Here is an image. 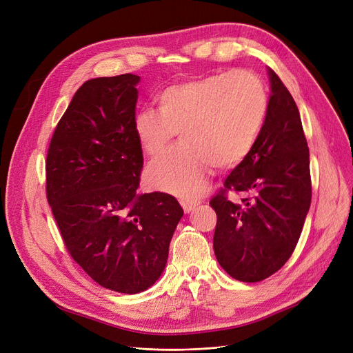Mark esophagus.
Listing matches in <instances>:
<instances>
[{"instance_id":"1","label":"esophagus","mask_w":353,"mask_h":353,"mask_svg":"<svg viewBox=\"0 0 353 353\" xmlns=\"http://www.w3.org/2000/svg\"><path fill=\"white\" fill-rule=\"evenodd\" d=\"M201 203V201H198V199H181V205H182V208H183V211L188 214V212H191L194 208H196V206Z\"/></svg>"}]
</instances>
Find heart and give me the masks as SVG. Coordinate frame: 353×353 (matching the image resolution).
<instances>
[{
  "label": "heart",
  "instance_id": "obj_1",
  "mask_svg": "<svg viewBox=\"0 0 353 353\" xmlns=\"http://www.w3.org/2000/svg\"><path fill=\"white\" fill-rule=\"evenodd\" d=\"M158 112L142 110L134 128L142 151L158 158L178 132L182 143L152 162L145 178L155 190L201 195L212 172L230 170L251 152L268 112V92L254 72L235 70L179 82L162 90Z\"/></svg>",
  "mask_w": 353,
  "mask_h": 353
}]
</instances>
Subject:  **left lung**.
<instances>
[{"label": "left lung", "instance_id": "left-lung-1", "mask_svg": "<svg viewBox=\"0 0 353 353\" xmlns=\"http://www.w3.org/2000/svg\"><path fill=\"white\" fill-rule=\"evenodd\" d=\"M272 95L251 152L210 201L216 212L214 251L242 282H261L295 251L312 199L309 148L296 103L269 70ZM230 192L242 194L232 203Z\"/></svg>", "mask_w": 353, "mask_h": 353}]
</instances>
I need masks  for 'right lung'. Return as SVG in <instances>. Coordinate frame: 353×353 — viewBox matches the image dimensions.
Returning a JSON list of instances; mask_svg holds the SVG:
<instances>
[{"instance_id":"add662e5","label":"right lung","mask_w":353,"mask_h":353,"mask_svg":"<svg viewBox=\"0 0 353 353\" xmlns=\"http://www.w3.org/2000/svg\"><path fill=\"white\" fill-rule=\"evenodd\" d=\"M139 77L84 82L58 121L46 161V192L71 258L101 286L138 294L155 283L183 215L175 196L139 194L135 134Z\"/></svg>"}]
</instances>
